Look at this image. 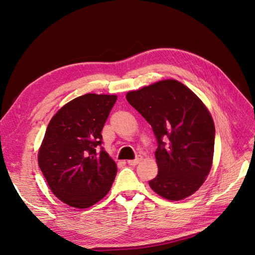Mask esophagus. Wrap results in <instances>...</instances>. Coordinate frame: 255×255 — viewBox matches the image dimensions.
Masks as SVG:
<instances>
[{
  "label": "esophagus",
  "mask_w": 255,
  "mask_h": 255,
  "mask_svg": "<svg viewBox=\"0 0 255 255\" xmlns=\"http://www.w3.org/2000/svg\"><path fill=\"white\" fill-rule=\"evenodd\" d=\"M141 159H142L141 157H138V158H136V159H129V160H128V164L130 165V166H136L137 164L140 163Z\"/></svg>",
  "instance_id": "34e87169"
}]
</instances>
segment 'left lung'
<instances>
[{
    "label": "left lung",
    "mask_w": 255,
    "mask_h": 255,
    "mask_svg": "<svg viewBox=\"0 0 255 255\" xmlns=\"http://www.w3.org/2000/svg\"><path fill=\"white\" fill-rule=\"evenodd\" d=\"M128 102L150 123L158 142V173L150 187L170 201L187 198L202 186L214 157L215 125L199 97L176 80H163L128 91ZM168 137V144L162 142Z\"/></svg>",
    "instance_id": "obj_1"
}]
</instances>
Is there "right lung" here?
<instances>
[{"instance_id":"right-lung-1","label":"right lung","mask_w":255,"mask_h":255,"mask_svg":"<svg viewBox=\"0 0 255 255\" xmlns=\"http://www.w3.org/2000/svg\"><path fill=\"white\" fill-rule=\"evenodd\" d=\"M116 95L86 94L53 116L38 151V165L55 197L69 206L90 207L112 188L117 165L101 145V130Z\"/></svg>"}]
</instances>
